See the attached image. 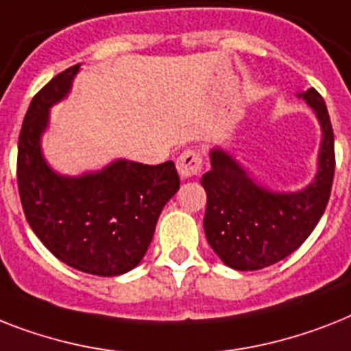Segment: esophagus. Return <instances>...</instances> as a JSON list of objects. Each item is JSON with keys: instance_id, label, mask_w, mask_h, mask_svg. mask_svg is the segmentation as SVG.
<instances>
[{"instance_id": "obj_1", "label": "esophagus", "mask_w": 351, "mask_h": 351, "mask_svg": "<svg viewBox=\"0 0 351 351\" xmlns=\"http://www.w3.org/2000/svg\"><path fill=\"white\" fill-rule=\"evenodd\" d=\"M202 167H204V160L196 149H185L176 158V169H178L182 178H193V176L200 175Z\"/></svg>"}]
</instances>
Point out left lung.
Instances as JSON below:
<instances>
[{"mask_svg": "<svg viewBox=\"0 0 351 351\" xmlns=\"http://www.w3.org/2000/svg\"><path fill=\"white\" fill-rule=\"evenodd\" d=\"M299 97L315 111L323 131L317 175L303 191L274 193L259 187L229 153L210 151V171L200 180L207 193L204 229L213 250L230 269H265L290 256L328 205L335 173L332 122L315 88Z\"/></svg>", "mask_w": 351, "mask_h": 351, "instance_id": "left-lung-1", "label": "left lung"}]
</instances>
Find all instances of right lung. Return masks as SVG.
I'll return each mask as SVG.
<instances>
[{"label":"right lung","instance_id":"1","mask_svg":"<svg viewBox=\"0 0 351 351\" xmlns=\"http://www.w3.org/2000/svg\"><path fill=\"white\" fill-rule=\"evenodd\" d=\"M79 66L57 73L28 106L18 142V189L28 225L57 259L110 278L141 263L180 178L171 160L158 166L115 160L77 178L48 167L39 144L48 110L70 92Z\"/></svg>","mask_w":351,"mask_h":351}]
</instances>
